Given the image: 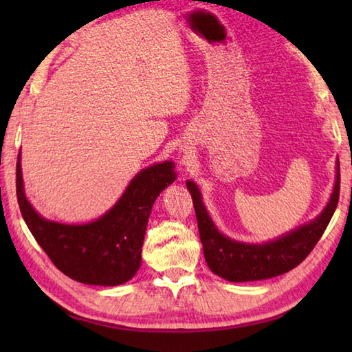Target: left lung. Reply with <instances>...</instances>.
<instances>
[{
    "mask_svg": "<svg viewBox=\"0 0 352 352\" xmlns=\"http://www.w3.org/2000/svg\"><path fill=\"white\" fill-rule=\"evenodd\" d=\"M336 184L324 210L317 217L289 231L275 241L247 243L231 239L217 230L201 200L197 184L188 180L186 186L192 197L197 216L200 241L208 267L214 275L231 283L261 281L287 273L300 265L317 245L338 204L340 195V164L337 162Z\"/></svg>",
    "mask_w": 352,
    "mask_h": 352,
    "instance_id": "obj_1",
    "label": "left lung"
}]
</instances>
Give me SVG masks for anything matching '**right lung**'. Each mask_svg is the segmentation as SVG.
Returning <instances> with one entry per match:
<instances>
[{
	"label": "right lung",
	"instance_id": "1",
	"mask_svg": "<svg viewBox=\"0 0 352 352\" xmlns=\"http://www.w3.org/2000/svg\"><path fill=\"white\" fill-rule=\"evenodd\" d=\"M21 155L16 162V199L38 245L58 270L74 281L119 285L135 276L141 265V247L155 200L175 182L174 163L164 162L138 172L115 205L99 219L69 225L47 220L34 210L25 194Z\"/></svg>",
	"mask_w": 352,
	"mask_h": 352
}]
</instances>
